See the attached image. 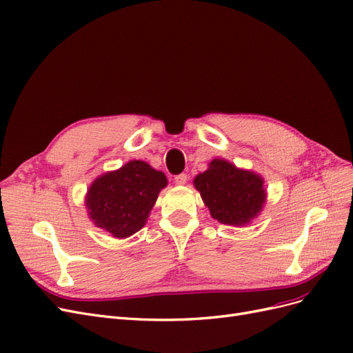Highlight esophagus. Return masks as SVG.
<instances>
[{
  "mask_svg": "<svg viewBox=\"0 0 353 353\" xmlns=\"http://www.w3.org/2000/svg\"><path fill=\"white\" fill-rule=\"evenodd\" d=\"M187 179H188V176L185 174H179V175L175 176V184L176 185H185Z\"/></svg>",
  "mask_w": 353,
  "mask_h": 353,
  "instance_id": "esophagus-1",
  "label": "esophagus"
}]
</instances>
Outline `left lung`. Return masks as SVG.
Listing matches in <instances>:
<instances>
[{
  "label": "left lung",
  "mask_w": 353,
  "mask_h": 353,
  "mask_svg": "<svg viewBox=\"0 0 353 353\" xmlns=\"http://www.w3.org/2000/svg\"><path fill=\"white\" fill-rule=\"evenodd\" d=\"M193 184L210 216L225 225L243 227L261 215L266 203L262 175L215 157Z\"/></svg>",
  "instance_id": "8db88e82"
}]
</instances>
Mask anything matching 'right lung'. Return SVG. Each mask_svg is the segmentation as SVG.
I'll return each instance as SVG.
<instances>
[{"label": "right lung", "instance_id": "add662e5", "mask_svg": "<svg viewBox=\"0 0 353 353\" xmlns=\"http://www.w3.org/2000/svg\"><path fill=\"white\" fill-rule=\"evenodd\" d=\"M166 185L168 178L162 170L143 160H130L92 181L85 194L88 218L114 239L131 237L145 225Z\"/></svg>", "mask_w": 353, "mask_h": 353}]
</instances>
